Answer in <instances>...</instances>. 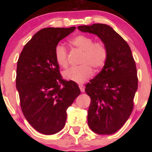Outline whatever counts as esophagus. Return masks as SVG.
Masks as SVG:
<instances>
[{"label":"esophagus","mask_w":152,"mask_h":152,"mask_svg":"<svg viewBox=\"0 0 152 152\" xmlns=\"http://www.w3.org/2000/svg\"><path fill=\"white\" fill-rule=\"evenodd\" d=\"M79 87H80V91H81V92H84V91H85V88H84V86H83L82 84H80V85H79Z\"/></svg>","instance_id":"34e87169"}]
</instances>
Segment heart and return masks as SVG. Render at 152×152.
<instances>
[{
    "instance_id": "heart-1",
    "label": "heart",
    "mask_w": 152,
    "mask_h": 152,
    "mask_svg": "<svg viewBox=\"0 0 152 152\" xmlns=\"http://www.w3.org/2000/svg\"><path fill=\"white\" fill-rule=\"evenodd\" d=\"M72 46L82 51L80 66L72 67L63 72L66 80L77 83H83L93 75L94 68L99 70L104 66L108 57V51L103 42H94L91 37L79 34L70 39ZM55 58L58 65L63 68L68 66V52L63 45L58 44L55 49Z\"/></svg>"
}]
</instances>
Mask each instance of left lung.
I'll list each match as a JSON object with an SVG mask.
<instances>
[{"label":"left lung","instance_id":"obj_1","mask_svg":"<svg viewBox=\"0 0 152 152\" xmlns=\"http://www.w3.org/2000/svg\"><path fill=\"white\" fill-rule=\"evenodd\" d=\"M77 28L97 35L108 51L103 68L86 85L85 91L91 99L88 126L96 134H114L129 118L138 89L137 70L132 50L124 39L108 25L95 23Z\"/></svg>","mask_w":152,"mask_h":152}]
</instances>
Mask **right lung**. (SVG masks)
Here are the masks:
<instances>
[{"instance_id": "1", "label": "right lung", "mask_w": 152, "mask_h": 152, "mask_svg": "<svg viewBox=\"0 0 152 152\" xmlns=\"http://www.w3.org/2000/svg\"><path fill=\"white\" fill-rule=\"evenodd\" d=\"M75 28L39 30L25 45L17 61L16 86L23 113L43 134H57L64 128L66 110L80 94L75 82L62 79L55 58L58 43Z\"/></svg>"}]
</instances>
